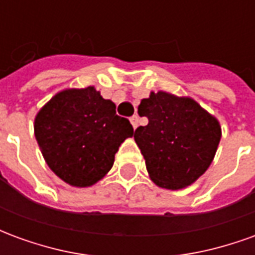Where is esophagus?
I'll return each mask as SVG.
<instances>
[{"label": "esophagus", "instance_id": "esophagus-1", "mask_svg": "<svg viewBox=\"0 0 255 255\" xmlns=\"http://www.w3.org/2000/svg\"><path fill=\"white\" fill-rule=\"evenodd\" d=\"M129 122H131V124H132L133 129H136V127H138V124H139L138 115H133V116L129 119Z\"/></svg>", "mask_w": 255, "mask_h": 255}]
</instances>
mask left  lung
Wrapping results in <instances>:
<instances>
[{
	"instance_id": "obj_1",
	"label": "left lung",
	"mask_w": 255,
	"mask_h": 255,
	"mask_svg": "<svg viewBox=\"0 0 255 255\" xmlns=\"http://www.w3.org/2000/svg\"><path fill=\"white\" fill-rule=\"evenodd\" d=\"M138 113L149 123L135 129L133 139L158 187L179 190L202 176L221 139L216 117L190 97L166 91H151L140 101Z\"/></svg>"
}]
</instances>
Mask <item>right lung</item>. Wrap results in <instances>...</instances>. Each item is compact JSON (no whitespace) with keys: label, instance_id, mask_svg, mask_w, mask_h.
Masks as SVG:
<instances>
[{"label":"right lung","instance_id":"obj_1","mask_svg":"<svg viewBox=\"0 0 255 255\" xmlns=\"http://www.w3.org/2000/svg\"><path fill=\"white\" fill-rule=\"evenodd\" d=\"M34 132L49 168L73 187H90L111 171L120 144L133 135L116 105L94 86L67 89L35 116Z\"/></svg>","mask_w":255,"mask_h":255}]
</instances>
